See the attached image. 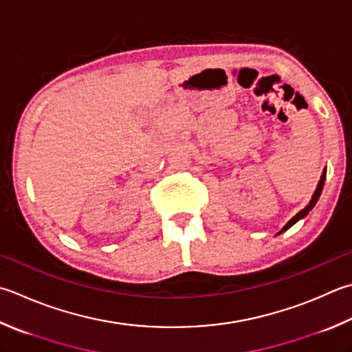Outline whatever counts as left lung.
<instances>
[{
    "label": "left lung",
    "instance_id": "1",
    "mask_svg": "<svg viewBox=\"0 0 352 352\" xmlns=\"http://www.w3.org/2000/svg\"><path fill=\"white\" fill-rule=\"evenodd\" d=\"M324 181H327V167L323 168V173H322V176H320V181H319V184H317V188H316V191H314V195H313V197H311V201H309V204L307 205V207H305L302 211H299V213H297L293 219H291V221L285 225V227L279 231V233H277V236L279 234H282L283 231H287V230H289L291 227H293L294 223H297L300 221V219H303V217H307L308 214H309V211L313 210L314 207H316V204H317V201H319V197H320V195H322V190H323V185H324Z\"/></svg>",
    "mask_w": 352,
    "mask_h": 352
}]
</instances>
